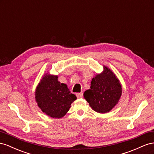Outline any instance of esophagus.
Returning a JSON list of instances; mask_svg holds the SVG:
<instances>
[{
    "instance_id": "esophagus-1",
    "label": "esophagus",
    "mask_w": 154,
    "mask_h": 154,
    "mask_svg": "<svg viewBox=\"0 0 154 154\" xmlns=\"http://www.w3.org/2000/svg\"><path fill=\"white\" fill-rule=\"evenodd\" d=\"M76 96L78 98H81V97H82V96H83V93H82V92H81V93H77Z\"/></svg>"
}]
</instances>
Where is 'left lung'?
Returning a JSON list of instances; mask_svg holds the SVG:
<instances>
[{
	"mask_svg": "<svg viewBox=\"0 0 154 154\" xmlns=\"http://www.w3.org/2000/svg\"><path fill=\"white\" fill-rule=\"evenodd\" d=\"M103 68L102 73L97 74L91 79L90 89L84 93L90 107L100 113L111 111L122 95V86L117 76L106 66Z\"/></svg>",
	"mask_w": 154,
	"mask_h": 154,
	"instance_id": "8db88e82",
	"label": "left lung"
}]
</instances>
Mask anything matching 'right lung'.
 <instances>
[{"label":"right lung","mask_w":154,"mask_h":154,"mask_svg":"<svg viewBox=\"0 0 154 154\" xmlns=\"http://www.w3.org/2000/svg\"><path fill=\"white\" fill-rule=\"evenodd\" d=\"M35 98L42 112L52 118L63 117L77 97L70 93L68 86L58 81V76L46 73L38 84Z\"/></svg>","instance_id":"add662e5"}]
</instances>
